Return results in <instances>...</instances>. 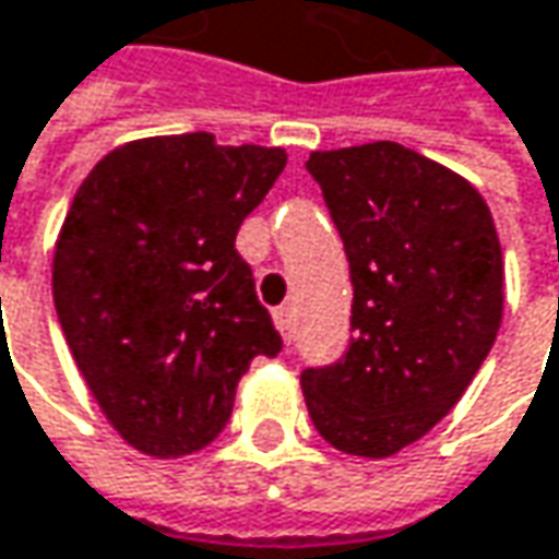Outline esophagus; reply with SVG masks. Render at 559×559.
I'll return each instance as SVG.
<instances>
[{"instance_id":"obj_1","label":"esophagus","mask_w":559,"mask_h":559,"mask_svg":"<svg viewBox=\"0 0 559 559\" xmlns=\"http://www.w3.org/2000/svg\"><path fill=\"white\" fill-rule=\"evenodd\" d=\"M275 329L281 332V338L290 345L294 342V316H290V307H278L275 310Z\"/></svg>"}]
</instances>
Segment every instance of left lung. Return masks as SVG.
<instances>
[{"mask_svg":"<svg viewBox=\"0 0 559 559\" xmlns=\"http://www.w3.org/2000/svg\"><path fill=\"white\" fill-rule=\"evenodd\" d=\"M307 170L345 240L354 338L300 385L325 443L389 459L455 408L490 354L500 237L472 182L399 142L312 151Z\"/></svg>","mask_w":559,"mask_h":559,"instance_id":"8db88e82","label":"left lung"}]
</instances>
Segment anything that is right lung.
I'll return each mask as SVG.
<instances>
[{
    "mask_svg": "<svg viewBox=\"0 0 559 559\" xmlns=\"http://www.w3.org/2000/svg\"><path fill=\"white\" fill-rule=\"evenodd\" d=\"M284 164V148L154 135L114 148L79 186L52 249V304L132 449L199 452L224 430L252 357L281 350L234 243Z\"/></svg>",
    "mask_w": 559,
    "mask_h": 559,
    "instance_id": "right-lung-1",
    "label": "right lung"
}]
</instances>
